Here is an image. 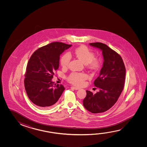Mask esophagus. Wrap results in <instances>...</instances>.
<instances>
[{
    "label": "esophagus",
    "mask_w": 147,
    "mask_h": 147,
    "mask_svg": "<svg viewBox=\"0 0 147 147\" xmlns=\"http://www.w3.org/2000/svg\"><path fill=\"white\" fill-rule=\"evenodd\" d=\"M71 88L74 89V90H80V88H79V87H74V86H72V87H71Z\"/></svg>",
    "instance_id": "1"
}]
</instances>
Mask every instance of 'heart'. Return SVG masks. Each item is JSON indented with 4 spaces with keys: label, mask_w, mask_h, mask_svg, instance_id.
<instances>
[{
    "label": "heart",
    "mask_w": 147,
    "mask_h": 147,
    "mask_svg": "<svg viewBox=\"0 0 147 147\" xmlns=\"http://www.w3.org/2000/svg\"><path fill=\"white\" fill-rule=\"evenodd\" d=\"M75 55L85 65H88L92 69H96L99 65V60L94 58V54L85 46H81L76 49ZM71 60V56L69 53H66L62 56L60 60L61 65L63 67L67 66ZM87 76L82 73H72L68 78L69 81L76 85H80L84 80L87 79Z\"/></svg>",
    "instance_id": "heart-1"
}]
</instances>
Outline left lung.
Segmentation results:
<instances>
[{
    "instance_id": "obj_1",
    "label": "left lung",
    "mask_w": 147,
    "mask_h": 147,
    "mask_svg": "<svg viewBox=\"0 0 147 147\" xmlns=\"http://www.w3.org/2000/svg\"><path fill=\"white\" fill-rule=\"evenodd\" d=\"M89 45L102 51L104 62L94 82L99 91L93 94L87 90L83 105L91 113H102L111 108L120 96L125 81V66L121 56L107 45L101 42Z\"/></svg>"
}]
</instances>
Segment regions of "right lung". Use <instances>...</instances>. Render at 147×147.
<instances>
[{
    "instance_id": "right-lung-1",
    "label": "right lung",
    "mask_w": 147,
    "mask_h": 147,
    "mask_svg": "<svg viewBox=\"0 0 147 147\" xmlns=\"http://www.w3.org/2000/svg\"><path fill=\"white\" fill-rule=\"evenodd\" d=\"M71 46L59 42H52L37 49L30 58L24 87L30 100L39 108L53 107L65 90L62 84L56 85L52 80L59 67L60 55Z\"/></svg>"
}]
</instances>
